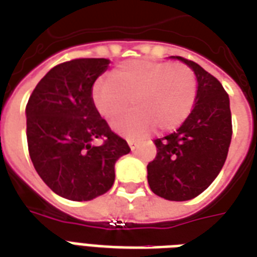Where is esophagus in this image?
Wrapping results in <instances>:
<instances>
[{
  "instance_id": "1",
  "label": "esophagus",
  "mask_w": 257,
  "mask_h": 257,
  "mask_svg": "<svg viewBox=\"0 0 257 257\" xmlns=\"http://www.w3.org/2000/svg\"><path fill=\"white\" fill-rule=\"evenodd\" d=\"M127 144H128V147H130L131 151H134L137 148V141L136 140H127Z\"/></svg>"
}]
</instances>
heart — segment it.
<instances>
[{
	"label": "heart",
	"instance_id": "1",
	"mask_svg": "<svg viewBox=\"0 0 257 257\" xmlns=\"http://www.w3.org/2000/svg\"><path fill=\"white\" fill-rule=\"evenodd\" d=\"M197 78L182 63L131 60L93 86V102L101 115L113 119L134 105V112L112 123L124 137L147 136L155 130L171 131L188 119L197 98Z\"/></svg>",
	"mask_w": 257,
	"mask_h": 257
}]
</instances>
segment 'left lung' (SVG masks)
Segmentation results:
<instances>
[{"instance_id":"left-lung-1","label":"left lung","mask_w":257,"mask_h":257,"mask_svg":"<svg viewBox=\"0 0 257 257\" xmlns=\"http://www.w3.org/2000/svg\"><path fill=\"white\" fill-rule=\"evenodd\" d=\"M193 69L197 78V98L182 126L155 140L157 155L148 164L152 192L170 201H186L215 181L227 157L231 141L230 100L223 86L203 67L171 56Z\"/></svg>"}]
</instances>
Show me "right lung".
<instances>
[{
    "mask_svg": "<svg viewBox=\"0 0 257 257\" xmlns=\"http://www.w3.org/2000/svg\"><path fill=\"white\" fill-rule=\"evenodd\" d=\"M108 59H75L56 65L35 86L26 106L34 168L56 194L89 201L115 182V164L130 152L93 102V85ZM104 138L101 147L91 145Z\"/></svg>",
    "mask_w": 257,
    "mask_h": 257,
    "instance_id": "add662e5",
    "label": "right lung"
}]
</instances>
